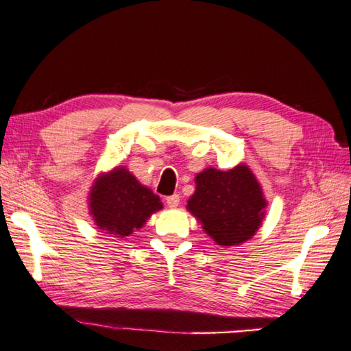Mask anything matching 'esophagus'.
Here are the masks:
<instances>
[{
  "instance_id": "obj_1",
  "label": "esophagus",
  "mask_w": 351,
  "mask_h": 351,
  "mask_svg": "<svg viewBox=\"0 0 351 351\" xmlns=\"http://www.w3.org/2000/svg\"><path fill=\"white\" fill-rule=\"evenodd\" d=\"M167 206L171 207V208H175V207L180 206V195H171V196H169V197H167Z\"/></svg>"
}]
</instances>
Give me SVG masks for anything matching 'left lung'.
<instances>
[{"label":"left lung","mask_w":351,"mask_h":351,"mask_svg":"<svg viewBox=\"0 0 351 351\" xmlns=\"http://www.w3.org/2000/svg\"><path fill=\"white\" fill-rule=\"evenodd\" d=\"M187 210L216 245L233 247L252 239L265 218L263 187L245 164L230 170L204 169L195 178Z\"/></svg>","instance_id":"1"}]
</instances>
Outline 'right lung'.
Returning <instances> with one entry per match:
<instances>
[{"instance_id":"obj_1","label":"right lung","mask_w":351,"mask_h":351,"mask_svg":"<svg viewBox=\"0 0 351 351\" xmlns=\"http://www.w3.org/2000/svg\"><path fill=\"white\" fill-rule=\"evenodd\" d=\"M88 213L101 232L117 238L129 237L144 227L162 202L123 165L99 173L88 192Z\"/></svg>"}]
</instances>
